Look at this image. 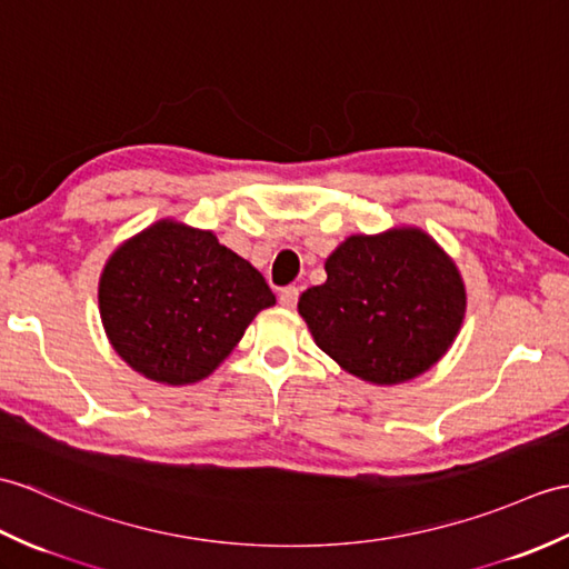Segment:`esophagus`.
<instances>
[{"instance_id":"esophagus-1","label":"esophagus","mask_w":569,"mask_h":569,"mask_svg":"<svg viewBox=\"0 0 569 569\" xmlns=\"http://www.w3.org/2000/svg\"><path fill=\"white\" fill-rule=\"evenodd\" d=\"M298 288L296 286H288V288H283L281 293H279V302L283 308H288V310H293L296 306H298Z\"/></svg>"}]
</instances>
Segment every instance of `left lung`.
Instances as JSON below:
<instances>
[{"mask_svg":"<svg viewBox=\"0 0 569 569\" xmlns=\"http://www.w3.org/2000/svg\"><path fill=\"white\" fill-rule=\"evenodd\" d=\"M325 271L327 281L300 296L298 312L329 359L373 386L427 373L463 327V276L421 228L351 234Z\"/></svg>","mask_w":569,"mask_h":569,"instance_id":"obj_1","label":"left lung"}]
</instances>
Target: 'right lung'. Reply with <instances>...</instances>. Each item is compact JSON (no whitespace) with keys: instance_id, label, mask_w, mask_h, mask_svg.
<instances>
[{"instance_id":"add662e5","label":"right lung","mask_w":569,"mask_h":569,"mask_svg":"<svg viewBox=\"0 0 569 569\" xmlns=\"http://www.w3.org/2000/svg\"><path fill=\"white\" fill-rule=\"evenodd\" d=\"M271 306L276 296L252 263L216 232L174 218L118 244L99 279L109 345L136 373L171 388L213 373Z\"/></svg>"}]
</instances>
